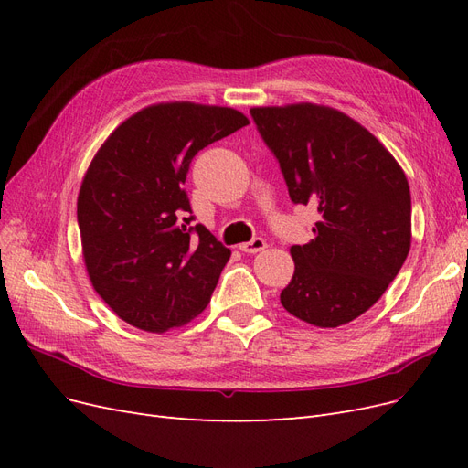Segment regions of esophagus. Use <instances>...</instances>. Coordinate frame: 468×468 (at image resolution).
I'll use <instances>...</instances> for the list:
<instances>
[{"instance_id": "34e87169", "label": "esophagus", "mask_w": 468, "mask_h": 468, "mask_svg": "<svg viewBox=\"0 0 468 468\" xmlns=\"http://www.w3.org/2000/svg\"><path fill=\"white\" fill-rule=\"evenodd\" d=\"M238 248H239V250H242L244 253H258V251L265 250V248H267V244H265V239H263V238H253V239H251V242H246V244H239Z\"/></svg>"}]
</instances>
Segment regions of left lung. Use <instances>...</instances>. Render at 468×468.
Here are the masks:
<instances>
[{
	"instance_id": "8db88e82",
	"label": "left lung",
	"mask_w": 468,
	"mask_h": 468,
	"mask_svg": "<svg viewBox=\"0 0 468 468\" xmlns=\"http://www.w3.org/2000/svg\"><path fill=\"white\" fill-rule=\"evenodd\" d=\"M285 176L292 203L318 210L314 238L292 246L282 308L318 328L367 313L399 275L412 244L404 169L356 119L328 105L250 109Z\"/></svg>"
}]
</instances>
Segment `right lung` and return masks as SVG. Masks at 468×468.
I'll list each match as a JSON object with an SVG mask.
<instances>
[{
    "instance_id": "add662e5",
    "label": "right lung",
    "mask_w": 468,
    "mask_h": 468,
    "mask_svg": "<svg viewBox=\"0 0 468 468\" xmlns=\"http://www.w3.org/2000/svg\"><path fill=\"white\" fill-rule=\"evenodd\" d=\"M250 124L232 107L140 109L112 131L81 179V256L95 292L126 324L162 334L207 308L230 250L193 217L183 183L195 154Z\"/></svg>"
}]
</instances>
